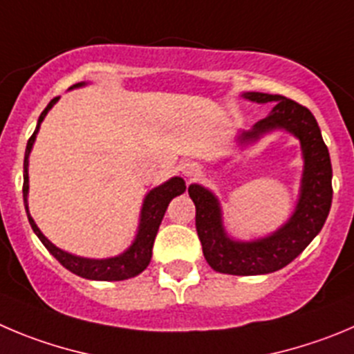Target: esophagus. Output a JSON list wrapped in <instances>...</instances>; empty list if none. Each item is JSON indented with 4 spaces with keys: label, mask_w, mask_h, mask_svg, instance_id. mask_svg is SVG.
I'll return each mask as SVG.
<instances>
[{
    "label": "esophagus",
    "mask_w": 354,
    "mask_h": 354,
    "mask_svg": "<svg viewBox=\"0 0 354 354\" xmlns=\"http://www.w3.org/2000/svg\"><path fill=\"white\" fill-rule=\"evenodd\" d=\"M180 171L187 180H194V178H197L201 174V167L199 164H196V162H183Z\"/></svg>",
    "instance_id": "obj_1"
}]
</instances>
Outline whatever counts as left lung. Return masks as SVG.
<instances>
[{"mask_svg": "<svg viewBox=\"0 0 354 354\" xmlns=\"http://www.w3.org/2000/svg\"><path fill=\"white\" fill-rule=\"evenodd\" d=\"M243 99L257 104L274 102V108L252 129L237 132L241 150L274 132H286L299 140L304 166L292 214L266 236L239 239L227 230L222 203L213 190L192 183L188 196L196 204L197 236L211 269L232 276H259L288 266L323 229L332 206V164L318 122L307 108L283 95L263 92H243Z\"/></svg>", "mask_w": 354, "mask_h": 354, "instance_id": "8db88e82", "label": "left lung"}]
</instances>
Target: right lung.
Instances as JSON below:
<instances>
[{
	"label": "right lung",
	"instance_id": "1",
	"mask_svg": "<svg viewBox=\"0 0 354 354\" xmlns=\"http://www.w3.org/2000/svg\"><path fill=\"white\" fill-rule=\"evenodd\" d=\"M87 82H80V84H75L73 87H69V91L73 88L85 87ZM61 97H54L48 106L41 111L38 118V124H36L35 132L32 136L29 138L28 147H26V155H24V187H22V196H24V206L26 213H28V220L31 223L32 232L38 236V239L41 241L43 246L47 248L50 255L54 259L59 260L62 267H66L68 270H71L73 274L77 276L85 277V279H92V281H122V279H129V277H134L138 274L143 272L148 267L151 260V248H153L155 236L158 232V227H160L162 218L166 214L167 206H169L171 201L174 197L181 196V194L187 190V185L181 176H173L167 181L160 183L158 187H153L150 192H147L145 196L143 204H141L140 211V223H138L136 234H134V239L132 243L125 248L124 252L118 253L115 257H106V259H87V257L75 255V253H69L62 248L55 246L48 237H45V234L39 230V227L36 225V222L32 220L31 213H29V155H31L32 147H35L36 136H38L39 127H41V122L45 120L48 111L54 108L55 102Z\"/></svg>",
	"mask_w": 354,
	"mask_h": 354
}]
</instances>
